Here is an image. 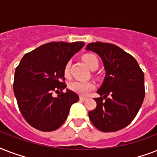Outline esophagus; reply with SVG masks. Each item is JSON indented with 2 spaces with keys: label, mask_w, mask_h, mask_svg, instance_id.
I'll list each match as a JSON object with an SVG mask.
<instances>
[{
  "label": "esophagus",
  "mask_w": 157,
  "mask_h": 157,
  "mask_svg": "<svg viewBox=\"0 0 157 157\" xmlns=\"http://www.w3.org/2000/svg\"><path fill=\"white\" fill-rule=\"evenodd\" d=\"M86 97H83V96H80V100L81 101H84V100H86Z\"/></svg>",
  "instance_id": "esophagus-1"
}]
</instances>
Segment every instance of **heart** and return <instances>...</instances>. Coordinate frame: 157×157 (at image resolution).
<instances>
[{
    "label": "heart",
    "mask_w": 157,
    "mask_h": 157,
    "mask_svg": "<svg viewBox=\"0 0 157 157\" xmlns=\"http://www.w3.org/2000/svg\"><path fill=\"white\" fill-rule=\"evenodd\" d=\"M84 62L90 69L97 68L98 67V58L92 54H86L82 57ZM70 67H71V62H67L64 67V75L68 76L70 74ZM94 83L93 81H73L69 84V88L74 92H76L80 95L86 96L94 88Z\"/></svg>",
    "instance_id": "obj_1"
}]
</instances>
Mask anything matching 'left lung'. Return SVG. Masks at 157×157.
<instances>
[{
	"mask_svg": "<svg viewBox=\"0 0 157 157\" xmlns=\"http://www.w3.org/2000/svg\"><path fill=\"white\" fill-rule=\"evenodd\" d=\"M99 55L106 76L97 93L95 109L89 112L92 124L102 132L123 129L136 117L145 96L144 74L134 57L109 43H90L86 48Z\"/></svg>",
	"mask_w": 157,
	"mask_h": 157,
	"instance_id": "left-lung-1",
	"label": "left lung"
}]
</instances>
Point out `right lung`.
Listing matches in <instances>:
<instances>
[{
	"label": "right lung",
	"instance_id": "add662e5",
	"mask_svg": "<svg viewBox=\"0 0 157 157\" xmlns=\"http://www.w3.org/2000/svg\"><path fill=\"white\" fill-rule=\"evenodd\" d=\"M85 45L79 42H50L26 54L16 67L13 92L18 108L28 124L40 131L59 129L66 121L70 107L79 100L67 90L64 67ZM63 80V82H61ZM59 93L52 96L53 91Z\"/></svg>",
	"mask_w": 157,
	"mask_h": 157
}]
</instances>
